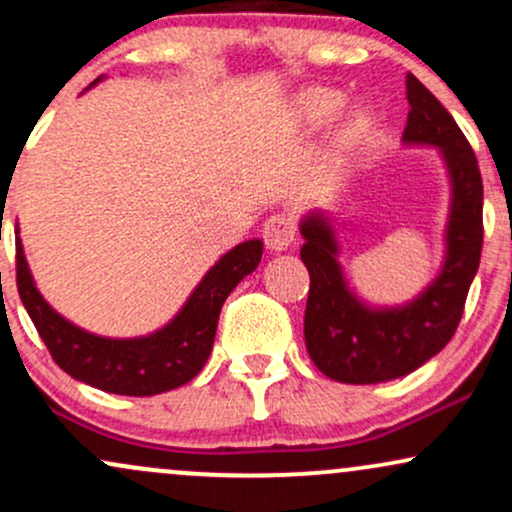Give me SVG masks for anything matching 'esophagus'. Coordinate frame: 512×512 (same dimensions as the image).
<instances>
[{
    "label": "esophagus",
    "instance_id": "esophagus-1",
    "mask_svg": "<svg viewBox=\"0 0 512 512\" xmlns=\"http://www.w3.org/2000/svg\"><path fill=\"white\" fill-rule=\"evenodd\" d=\"M262 238H264V245H267L272 252H284L289 250V245L296 240V228H293V221L289 216L274 214L264 221Z\"/></svg>",
    "mask_w": 512,
    "mask_h": 512
}]
</instances>
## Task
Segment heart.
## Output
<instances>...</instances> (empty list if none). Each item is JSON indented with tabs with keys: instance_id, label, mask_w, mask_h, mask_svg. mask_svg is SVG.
Returning <instances> with one entry per match:
<instances>
[{
	"instance_id": "b5f03b06",
	"label": "heart",
	"mask_w": 512,
	"mask_h": 512,
	"mask_svg": "<svg viewBox=\"0 0 512 512\" xmlns=\"http://www.w3.org/2000/svg\"><path fill=\"white\" fill-rule=\"evenodd\" d=\"M344 108V96L334 88H305L298 93L296 103H293V113L296 120L305 129L315 132V129L327 127L330 122L337 120V115ZM375 142H378V120L375 113L368 108H356L344 115L339 122L337 134H334L332 144V161L330 175L334 182H342L351 170L361 166L370 156Z\"/></svg>"
}]
</instances>
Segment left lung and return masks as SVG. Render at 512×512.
Segmentation results:
<instances>
[{"instance_id":"left-lung-1","label":"left lung","mask_w":512,"mask_h":512,"mask_svg":"<svg viewBox=\"0 0 512 512\" xmlns=\"http://www.w3.org/2000/svg\"><path fill=\"white\" fill-rule=\"evenodd\" d=\"M409 115L402 142L440 151L450 178L445 260L436 279L414 301L375 308L356 296L339 264L330 216L310 211L301 221V260L308 267L305 346L327 378L373 385L421 368L450 342L479 269L484 243V185L477 156L457 122L428 88L407 74Z\"/></svg>"}]
</instances>
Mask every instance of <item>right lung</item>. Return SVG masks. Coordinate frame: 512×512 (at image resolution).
Here are the masks:
<instances>
[{
	"instance_id": "obj_1",
	"label": "right lung",
	"mask_w": 512,
	"mask_h": 512,
	"mask_svg": "<svg viewBox=\"0 0 512 512\" xmlns=\"http://www.w3.org/2000/svg\"><path fill=\"white\" fill-rule=\"evenodd\" d=\"M98 76L91 86H96ZM262 240H245L228 250L190 293L178 315L161 330L132 339L101 337L76 327L35 289V281L16 238V286L55 363L74 380L103 392L151 397L190 383L211 354L221 305L262 260Z\"/></svg>"
}]
</instances>
